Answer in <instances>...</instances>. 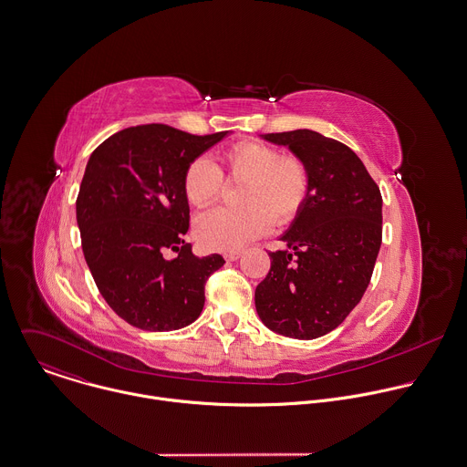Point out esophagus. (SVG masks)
Instances as JSON below:
<instances>
[{"instance_id":"obj_1","label":"esophagus","mask_w":467,"mask_h":467,"mask_svg":"<svg viewBox=\"0 0 467 467\" xmlns=\"http://www.w3.org/2000/svg\"><path fill=\"white\" fill-rule=\"evenodd\" d=\"M242 256V251H227V253H223V258L227 260V262H234V260H238Z\"/></svg>"}]
</instances>
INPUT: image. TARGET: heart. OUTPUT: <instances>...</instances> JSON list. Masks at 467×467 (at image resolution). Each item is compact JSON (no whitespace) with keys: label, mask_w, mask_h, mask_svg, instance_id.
<instances>
[{"label":"heart","mask_w":467,"mask_h":467,"mask_svg":"<svg viewBox=\"0 0 467 467\" xmlns=\"http://www.w3.org/2000/svg\"><path fill=\"white\" fill-rule=\"evenodd\" d=\"M220 165L207 158L192 160L183 174L187 202L203 209L216 202L223 180H244L240 209H213L196 220L198 242L211 251H238L265 234L273 222L285 225L304 209L311 192V172L295 154H282L262 141H238L218 156Z\"/></svg>","instance_id":"heart-1"}]
</instances>
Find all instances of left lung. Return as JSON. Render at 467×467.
Segmentation results:
<instances>
[{"label": "left lung", "instance_id": "1", "mask_svg": "<svg viewBox=\"0 0 467 467\" xmlns=\"http://www.w3.org/2000/svg\"><path fill=\"white\" fill-rule=\"evenodd\" d=\"M302 158L309 198L269 253L271 269L254 291L260 320L275 333L313 340L337 329L362 300L382 245V194L344 143L309 129L264 134Z\"/></svg>", "mask_w": 467, "mask_h": 467}]
</instances>
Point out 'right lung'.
Masks as SVG:
<instances>
[{
    "label": "right lung",
    "mask_w": 467,
    "mask_h": 467,
    "mask_svg": "<svg viewBox=\"0 0 467 467\" xmlns=\"http://www.w3.org/2000/svg\"><path fill=\"white\" fill-rule=\"evenodd\" d=\"M229 130L196 136L163 123L123 129L90 154L76 200L81 247L110 309L143 331L192 324L225 260L198 258L185 234L187 165Z\"/></svg>",
    "instance_id": "1"
}]
</instances>
